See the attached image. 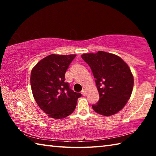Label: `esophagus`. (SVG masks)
Returning a JSON list of instances; mask_svg holds the SVG:
<instances>
[{"label": "esophagus", "mask_w": 156, "mask_h": 156, "mask_svg": "<svg viewBox=\"0 0 156 156\" xmlns=\"http://www.w3.org/2000/svg\"><path fill=\"white\" fill-rule=\"evenodd\" d=\"M81 94H83V96H85V95H86V89H83V90H82V91H81Z\"/></svg>", "instance_id": "esophagus-1"}]
</instances>
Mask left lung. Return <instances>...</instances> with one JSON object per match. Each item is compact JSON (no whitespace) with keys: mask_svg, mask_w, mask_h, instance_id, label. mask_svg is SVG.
<instances>
[{"mask_svg":"<svg viewBox=\"0 0 156 156\" xmlns=\"http://www.w3.org/2000/svg\"><path fill=\"white\" fill-rule=\"evenodd\" d=\"M91 67L100 99L92 108L100 115L109 116L125 106L131 97L133 76L128 65L117 55L102 51L81 56Z\"/></svg>","mask_w":156,"mask_h":156,"instance_id":"left-lung-1","label":"left lung"}]
</instances>
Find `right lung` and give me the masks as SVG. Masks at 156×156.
Returning <instances> with one entry per match:
<instances>
[{
	"mask_svg": "<svg viewBox=\"0 0 156 156\" xmlns=\"http://www.w3.org/2000/svg\"><path fill=\"white\" fill-rule=\"evenodd\" d=\"M76 54H51L40 60L31 72V91L37 105L48 116L62 119L76 109L80 93L65 82V74Z\"/></svg>",
	"mask_w": 156,
	"mask_h": 156,
	"instance_id": "1",
	"label": "right lung"
}]
</instances>
